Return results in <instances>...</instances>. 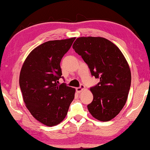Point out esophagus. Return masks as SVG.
Segmentation results:
<instances>
[{"label": "esophagus", "instance_id": "esophagus-1", "mask_svg": "<svg viewBox=\"0 0 150 150\" xmlns=\"http://www.w3.org/2000/svg\"><path fill=\"white\" fill-rule=\"evenodd\" d=\"M83 89H85V86L83 85H81L79 87L76 88V91H77V92L79 93H80Z\"/></svg>", "mask_w": 150, "mask_h": 150}]
</instances>
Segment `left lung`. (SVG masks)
<instances>
[{
    "instance_id": "left-lung-1",
    "label": "left lung",
    "mask_w": 150,
    "mask_h": 150,
    "mask_svg": "<svg viewBox=\"0 0 150 150\" xmlns=\"http://www.w3.org/2000/svg\"><path fill=\"white\" fill-rule=\"evenodd\" d=\"M73 48L87 63L92 76L100 79L91 87L93 100L87 105L88 111L100 121L112 120L128 98L131 85L128 62L119 48L104 38H78Z\"/></svg>"
}]
</instances>
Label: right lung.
Returning a JSON list of instances; mask_svg holds the SVG:
<instances>
[{"label": "right lung", "instance_id": "add662e5", "mask_svg": "<svg viewBox=\"0 0 150 150\" xmlns=\"http://www.w3.org/2000/svg\"><path fill=\"white\" fill-rule=\"evenodd\" d=\"M75 38L44 43L28 55L20 71L19 84L26 108L45 126L59 124L67 115L75 89L58 85L60 62Z\"/></svg>", "mask_w": 150, "mask_h": 150}]
</instances>
